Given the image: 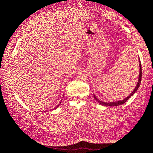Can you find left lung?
Returning <instances> with one entry per match:
<instances>
[{
    "label": "left lung",
    "instance_id": "obj_1",
    "mask_svg": "<svg viewBox=\"0 0 153 153\" xmlns=\"http://www.w3.org/2000/svg\"><path fill=\"white\" fill-rule=\"evenodd\" d=\"M139 63H140V73H139V80H138V82H137V85H136V87L135 88V89L134 90V91H133L130 95H129L127 98H126L124 100H120V101H116V102H102V101H100V100L97 99L96 98L95 95H94V98H95L97 101L99 102V103L100 104V105H103V106H119V105H123V103H125L127 100H128L130 97L134 95V94L137 91V90L138 89L139 85H140V83H141V77H142V71H141V62L140 60H139Z\"/></svg>",
    "mask_w": 153,
    "mask_h": 153
}]
</instances>
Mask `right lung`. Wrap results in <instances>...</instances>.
<instances>
[{
    "instance_id": "right-lung-1",
    "label": "right lung",
    "mask_w": 153,
    "mask_h": 153,
    "mask_svg": "<svg viewBox=\"0 0 153 153\" xmlns=\"http://www.w3.org/2000/svg\"><path fill=\"white\" fill-rule=\"evenodd\" d=\"M58 106H59V105H58V106H56V108H57V107H58ZM56 108H54V109H56Z\"/></svg>"
}]
</instances>
